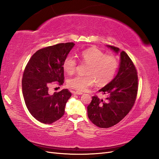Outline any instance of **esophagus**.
<instances>
[{"mask_svg":"<svg viewBox=\"0 0 159 159\" xmlns=\"http://www.w3.org/2000/svg\"><path fill=\"white\" fill-rule=\"evenodd\" d=\"M73 94L79 95H82L83 93L82 92H79V91H74V92H73Z\"/></svg>","mask_w":159,"mask_h":159,"instance_id":"34e87169","label":"esophagus"}]
</instances>
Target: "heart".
<instances>
[{
  "label": "heart",
  "mask_w": 159,
  "mask_h": 159,
  "mask_svg": "<svg viewBox=\"0 0 159 159\" xmlns=\"http://www.w3.org/2000/svg\"><path fill=\"white\" fill-rule=\"evenodd\" d=\"M83 62L89 65L87 76H76L68 79V86L76 91L83 92L97 83L99 85L107 84L114 77L118 63L115 57L107 56L96 48H89L81 52ZM76 62L72 56L64 60L62 67L65 72L71 75L76 70Z\"/></svg>",
  "instance_id": "heart-1"
}]
</instances>
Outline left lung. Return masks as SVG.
<instances>
[{
  "mask_svg": "<svg viewBox=\"0 0 159 159\" xmlns=\"http://www.w3.org/2000/svg\"><path fill=\"white\" fill-rule=\"evenodd\" d=\"M120 60L116 76L99 92L106 95L103 101L93 97L87 107L89 120L99 128H107L117 124L131 110L135 103L138 91L136 69L131 59L124 51L107 45Z\"/></svg>",
  "mask_w": 159,
  "mask_h": 159,
  "instance_id": "obj_1",
  "label": "left lung"
}]
</instances>
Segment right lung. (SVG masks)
Masks as SVG:
<instances>
[{
    "label": "right lung",
    "mask_w": 159,
    "mask_h": 159,
    "mask_svg": "<svg viewBox=\"0 0 159 159\" xmlns=\"http://www.w3.org/2000/svg\"><path fill=\"white\" fill-rule=\"evenodd\" d=\"M72 42L62 43L40 49L31 56L23 72L22 91L25 105L34 118L50 124L64 114V108L71 93L62 89L49 94L52 82L64 83L62 64L75 46Z\"/></svg>",
    "instance_id": "1"
}]
</instances>
